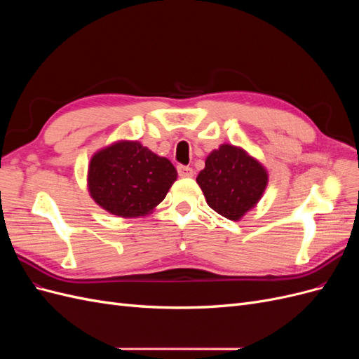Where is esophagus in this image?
Returning <instances> with one entry per match:
<instances>
[{"label": "esophagus", "mask_w": 359, "mask_h": 359, "mask_svg": "<svg viewBox=\"0 0 359 359\" xmlns=\"http://www.w3.org/2000/svg\"><path fill=\"white\" fill-rule=\"evenodd\" d=\"M178 175L182 177V178H189V177H193V169L189 168V166H182L180 165L178 168Z\"/></svg>", "instance_id": "obj_1"}]
</instances>
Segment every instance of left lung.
I'll return each mask as SVG.
<instances>
[{"label":"left lung","mask_w":359,"mask_h":359,"mask_svg":"<svg viewBox=\"0 0 359 359\" xmlns=\"http://www.w3.org/2000/svg\"><path fill=\"white\" fill-rule=\"evenodd\" d=\"M196 181L215 212L240 220L262 198L268 173L244 149L224 144L206 157Z\"/></svg>","instance_id":"1"}]
</instances>
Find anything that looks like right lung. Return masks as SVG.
<instances>
[{
  "label": "right lung",
  "instance_id": "1",
  "mask_svg": "<svg viewBox=\"0 0 359 359\" xmlns=\"http://www.w3.org/2000/svg\"><path fill=\"white\" fill-rule=\"evenodd\" d=\"M177 169L153 151L133 142H118L94 154L88 169L91 198L119 217H139L153 211L166 198Z\"/></svg>",
  "mask_w": 359,
  "mask_h": 359
}]
</instances>
